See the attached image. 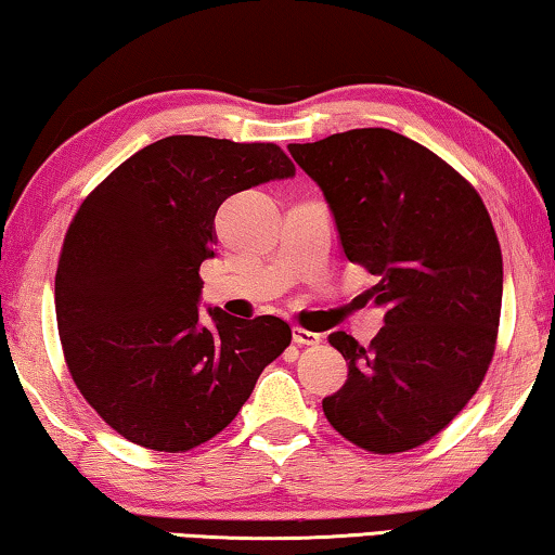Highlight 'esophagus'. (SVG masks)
Listing matches in <instances>:
<instances>
[{"label": "esophagus", "instance_id": "34e87169", "mask_svg": "<svg viewBox=\"0 0 555 555\" xmlns=\"http://www.w3.org/2000/svg\"><path fill=\"white\" fill-rule=\"evenodd\" d=\"M320 335L318 332H310V330H302V327H295L293 330V343L295 345H307V347H314V345H320Z\"/></svg>", "mask_w": 555, "mask_h": 555}]
</instances>
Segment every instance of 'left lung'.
<instances>
[{
  "label": "left lung",
  "instance_id": "8db88e82",
  "mask_svg": "<svg viewBox=\"0 0 555 555\" xmlns=\"http://www.w3.org/2000/svg\"><path fill=\"white\" fill-rule=\"evenodd\" d=\"M287 149L325 193L345 258L377 275L366 295L387 310L370 347L330 335L347 382L322 399L327 422L372 454L422 447L476 395L496 349L504 260L489 210L444 158L389 129Z\"/></svg>",
  "mask_w": 555,
  "mask_h": 555
}]
</instances>
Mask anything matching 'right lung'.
Listing matches in <instances>:
<instances>
[{
    "mask_svg": "<svg viewBox=\"0 0 555 555\" xmlns=\"http://www.w3.org/2000/svg\"><path fill=\"white\" fill-rule=\"evenodd\" d=\"M289 176L275 143L168 135L76 210L56 266L59 339L81 397L124 439L168 454L206 444L285 352V320L210 310L203 325L198 297L220 203Z\"/></svg>",
    "mask_w": 555,
    "mask_h": 555,
    "instance_id": "right-lung-1",
    "label": "right lung"
}]
</instances>
